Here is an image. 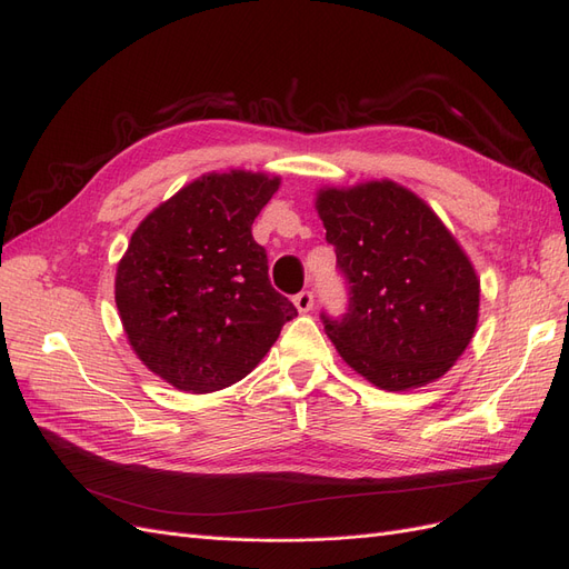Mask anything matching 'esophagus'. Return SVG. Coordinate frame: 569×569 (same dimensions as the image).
Listing matches in <instances>:
<instances>
[{
  "mask_svg": "<svg viewBox=\"0 0 569 569\" xmlns=\"http://www.w3.org/2000/svg\"><path fill=\"white\" fill-rule=\"evenodd\" d=\"M292 302H296L300 315H307V311H309L311 307H315V296H311L309 290H302V292H298L296 298H292Z\"/></svg>",
  "mask_w": 569,
  "mask_h": 569,
  "instance_id": "34e87169",
  "label": "esophagus"
}]
</instances>
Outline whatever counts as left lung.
I'll return each mask as SVG.
<instances>
[{
	"instance_id": "1",
	"label": "left lung",
	"mask_w": 569,
	"mask_h": 569,
	"mask_svg": "<svg viewBox=\"0 0 569 569\" xmlns=\"http://www.w3.org/2000/svg\"><path fill=\"white\" fill-rule=\"evenodd\" d=\"M317 212L350 288L342 319L321 315L345 363L388 392L442 378L480 311V279L453 233L390 179L319 189Z\"/></svg>"
}]
</instances>
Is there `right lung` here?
<instances>
[{"label": "right lung", "mask_w": 569, "mask_h": 569, "mask_svg": "<svg viewBox=\"0 0 569 569\" xmlns=\"http://www.w3.org/2000/svg\"><path fill=\"white\" fill-rule=\"evenodd\" d=\"M281 177L208 172L164 200L118 262L116 305L134 355L181 392L246 378L298 309L269 283L252 222Z\"/></svg>", "instance_id": "obj_1"}]
</instances>
